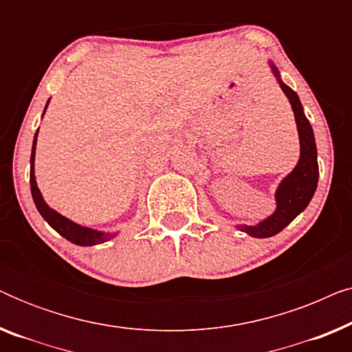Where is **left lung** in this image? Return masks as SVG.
Instances as JSON below:
<instances>
[{
    "label": "left lung",
    "instance_id": "obj_1",
    "mask_svg": "<svg viewBox=\"0 0 352 352\" xmlns=\"http://www.w3.org/2000/svg\"><path fill=\"white\" fill-rule=\"evenodd\" d=\"M269 67H271L274 76H276L282 91L285 93L288 102L292 105L293 113H295L298 138H300V158H298L296 166L277 186L276 211L271 216H267L266 219L259 221L258 224L235 226L239 230H242V232L254 239L272 237V235L285 229L309 205L317 189V181H319L316 138L309 120L306 118L305 110H302L301 100L290 86L283 83L280 78V72L274 65L272 60H269Z\"/></svg>",
    "mask_w": 352,
    "mask_h": 352
}]
</instances>
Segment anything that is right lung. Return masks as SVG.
Returning <instances> with one entry per match:
<instances>
[{"mask_svg":"<svg viewBox=\"0 0 352 352\" xmlns=\"http://www.w3.org/2000/svg\"><path fill=\"white\" fill-rule=\"evenodd\" d=\"M47 105H50V100H47L46 107H45V110H43V117H45ZM38 129L35 133V138H33L32 155H30V189H32L33 201H35L36 210L40 211V214L45 218L46 223L56 230V232H59L62 237L70 240L72 243L80 245V247H93V245L104 243L110 239L117 237L120 230H117V232H104V230H98V229L86 228V226H80V224H76L75 221H72L69 218H65V216H62L60 213H57L54 208H51V206L46 204L45 199H43L40 189H38L36 177H35V152H36Z\"/></svg>","mask_w":352,"mask_h":352,"instance_id":"1","label":"right lung"}]
</instances>
